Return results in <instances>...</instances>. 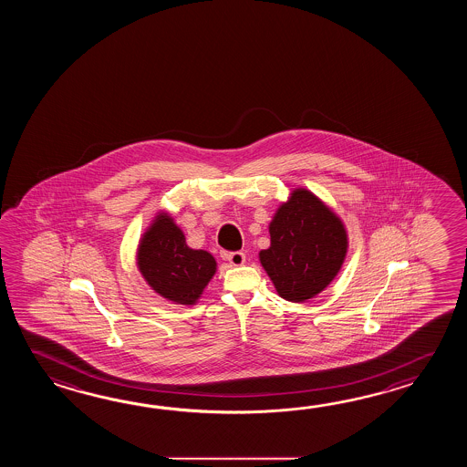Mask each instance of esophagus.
Segmentation results:
<instances>
[{
	"label": "esophagus",
	"mask_w": 467,
	"mask_h": 467,
	"mask_svg": "<svg viewBox=\"0 0 467 467\" xmlns=\"http://www.w3.org/2000/svg\"><path fill=\"white\" fill-rule=\"evenodd\" d=\"M225 258L229 260L234 267L245 264V254L244 252H230V254H225Z\"/></svg>",
	"instance_id": "obj_1"
}]
</instances>
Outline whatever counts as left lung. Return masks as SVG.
<instances>
[{"label": "left lung", "mask_w": 467, "mask_h": 467, "mask_svg": "<svg viewBox=\"0 0 467 467\" xmlns=\"http://www.w3.org/2000/svg\"><path fill=\"white\" fill-rule=\"evenodd\" d=\"M270 247L258 258L278 296L290 302L316 297L336 278L348 255L342 220L306 189H296L268 225Z\"/></svg>", "instance_id": "8db88e82"}]
</instances>
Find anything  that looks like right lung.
I'll list each match as a JSON object with an SVG mask.
<instances>
[{
	"label": "right lung",
	"instance_id": "right-lung-1",
	"mask_svg": "<svg viewBox=\"0 0 467 467\" xmlns=\"http://www.w3.org/2000/svg\"><path fill=\"white\" fill-rule=\"evenodd\" d=\"M137 265L150 287L180 306H193L217 270L213 255L190 248L183 232L165 212H160L140 238Z\"/></svg>",
	"mask_w": 467,
	"mask_h": 467
}]
</instances>
